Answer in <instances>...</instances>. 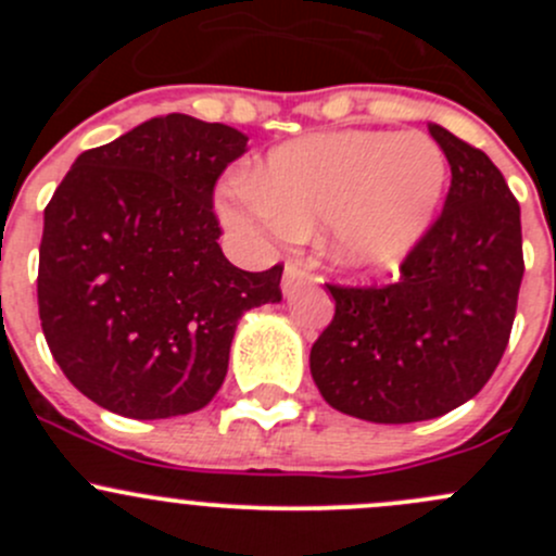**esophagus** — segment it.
<instances>
[{"mask_svg": "<svg viewBox=\"0 0 556 556\" xmlns=\"http://www.w3.org/2000/svg\"><path fill=\"white\" fill-rule=\"evenodd\" d=\"M306 279H312V274L304 263H288V266H285V274H282V293L288 295L295 285L306 282Z\"/></svg>", "mask_w": 556, "mask_h": 556, "instance_id": "obj_1", "label": "esophagus"}]
</instances>
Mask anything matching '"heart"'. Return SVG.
<instances>
[{"label": "heart", "instance_id": "1", "mask_svg": "<svg viewBox=\"0 0 556 556\" xmlns=\"http://www.w3.org/2000/svg\"><path fill=\"white\" fill-rule=\"evenodd\" d=\"M446 182L444 150L425 134H309L274 148L252 174V190L220 195L217 210L242 233L306 237L325 226L333 266L382 274L433 231Z\"/></svg>", "mask_w": 556, "mask_h": 556}]
</instances>
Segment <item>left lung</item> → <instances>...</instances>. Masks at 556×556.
<instances>
[{
    "label": "left lung",
    "mask_w": 556,
    "mask_h": 556,
    "mask_svg": "<svg viewBox=\"0 0 556 556\" xmlns=\"http://www.w3.org/2000/svg\"><path fill=\"white\" fill-rule=\"evenodd\" d=\"M428 128L452 169L444 212L392 285H328L336 314L309 355L325 403L377 425L435 419L490 382L525 274L506 177L444 126Z\"/></svg>",
    "instance_id": "left-lung-1"
}]
</instances>
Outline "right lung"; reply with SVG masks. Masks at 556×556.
Listing matches in <instances>:
<instances>
[{
    "label": "right lung",
    "instance_id": "obj_1",
    "mask_svg": "<svg viewBox=\"0 0 556 556\" xmlns=\"http://www.w3.org/2000/svg\"><path fill=\"white\" fill-rule=\"evenodd\" d=\"M244 148L226 123L150 117L77 155L45 206V341L106 412L166 419L204 408L242 314L282 301V266L242 271L217 244L212 190Z\"/></svg>",
    "mask_w": 556,
    "mask_h": 556
}]
</instances>
